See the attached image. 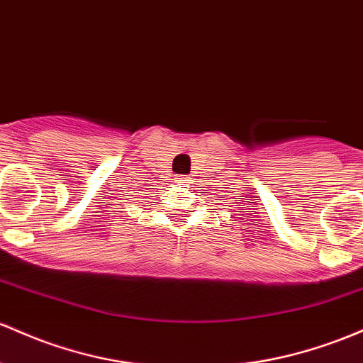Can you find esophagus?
<instances>
[{
    "instance_id": "1",
    "label": "esophagus",
    "mask_w": 363,
    "mask_h": 363,
    "mask_svg": "<svg viewBox=\"0 0 363 363\" xmlns=\"http://www.w3.org/2000/svg\"><path fill=\"white\" fill-rule=\"evenodd\" d=\"M177 181L188 182V181H191V177H189V175H177Z\"/></svg>"
}]
</instances>
